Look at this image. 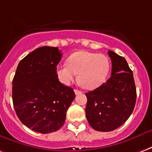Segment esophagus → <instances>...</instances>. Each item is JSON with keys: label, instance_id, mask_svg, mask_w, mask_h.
<instances>
[{"label": "esophagus", "instance_id": "obj_1", "mask_svg": "<svg viewBox=\"0 0 152 152\" xmlns=\"http://www.w3.org/2000/svg\"><path fill=\"white\" fill-rule=\"evenodd\" d=\"M74 92H75V93H76V95H78V94H80V93H82L81 91L79 90V89H75V90H74Z\"/></svg>", "mask_w": 152, "mask_h": 152}]
</instances>
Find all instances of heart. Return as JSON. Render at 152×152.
I'll return each mask as SVG.
<instances>
[{
  "instance_id": "obj_1",
  "label": "heart",
  "mask_w": 152,
  "mask_h": 152,
  "mask_svg": "<svg viewBox=\"0 0 152 152\" xmlns=\"http://www.w3.org/2000/svg\"><path fill=\"white\" fill-rule=\"evenodd\" d=\"M110 68V62L104 54L80 50L72 54L67 64L56 67V76L63 85H70L78 74L80 84L87 89H93L102 85Z\"/></svg>"
}]
</instances>
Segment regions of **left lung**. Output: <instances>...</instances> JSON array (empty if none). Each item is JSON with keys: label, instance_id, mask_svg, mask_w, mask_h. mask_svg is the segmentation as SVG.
Masks as SVG:
<instances>
[{"label": "left lung", "instance_id": "left-lung-1", "mask_svg": "<svg viewBox=\"0 0 152 152\" xmlns=\"http://www.w3.org/2000/svg\"><path fill=\"white\" fill-rule=\"evenodd\" d=\"M111 76L93 91L85 93L86 118L98 131H112L120 127L130 116L136 102V88L132 71L124 57L112 50Z\"/></svg>", "mask_w": 152, "mask_h": 152}]
</instances>
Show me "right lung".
I'll return each mask as SVG.
<instances>
[{
	"label": "right lung",
	"instance_id": "right-lung-1",
	"mask_svg": "<svg viewBox=\"0 0 152 152\" xmlns=\"http://www.w3.org/2000/svg\"><path fill=\"white\" fill-rule=\"evenodd\" d=\"M61 57L58 48H37L20 61L13 77L15 112L26 126L39 133L59 130L75 98L72 88L61 84L56 76Z\"/></svg>",
	"mask_w": 152,
	"mask_h": 152
}]
</instances>
